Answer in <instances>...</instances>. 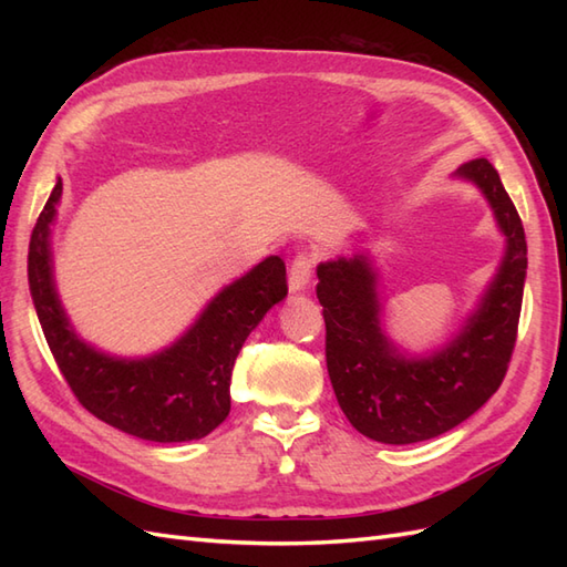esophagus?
<instances>
[{
  "label": "esophagus",
  "mask_w": 567,
  "mask_h": 567,
  "mask_svg": "<svg viewBox=\"0 0 567 567\" xmlns=\"http://www.w3.org/2000/svg\"><path fill=\"white\" fill-rule=\"evenodd\" d=\"M311 268H315V256H311V252H299V256H295L290 265V277H287V282H290V292L307 290Z\"/></svg>",
  "instance_id": "1"
}]
</instances>
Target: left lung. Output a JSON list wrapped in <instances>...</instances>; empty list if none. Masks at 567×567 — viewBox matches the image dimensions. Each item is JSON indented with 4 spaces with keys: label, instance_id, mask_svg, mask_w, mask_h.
I'll return each mask as SVG.
<instances>
[{
    "label": "left lung",
    "instance_id": "obj_1",
    "mask_svg": "<svg viewBox=\"0 0 567 567\" xmlns=\"http://www.w3.org/2000/svg\"><path fill=\"white\" fill-rule=\"evenodd\" d=\"M455 175L483 192L507 248L475 315L441 351L406 358L384 336L378 275L368 256L336 258L317 268L336 400L372 441L404 445L441 436L473 416L507 375L526 280L524 226L487 158L461 165Z\"/></svg>",
    "mask_w": 567,
    "mask_h": 567
}]
</instances>
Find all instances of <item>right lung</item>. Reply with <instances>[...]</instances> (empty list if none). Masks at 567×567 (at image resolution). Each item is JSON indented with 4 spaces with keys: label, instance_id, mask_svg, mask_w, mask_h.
Instances as JSON below:
<instances>
[{
    "label": "right lung",
    "instance_id": "1",
    "mask_svg": "<svg viewBox=\"0 0 567 567\" xmlns=\"http://www.w3.org/2000/svg\"><path fill=\"white\" fill-rule=\"evenodd\" d=\"M58 183L33 226L29 287L48 348L90 414L118 431L155 443L204 439L231 409V370L248 333L287 297L282 258L270 256L216 295L187 333L148 358H114L84 343L70 327L53 282L51 224Z\"/></svg>",
    "mask_w": 567,
    "mask_h": 567
}]
</instances>
